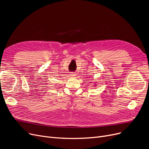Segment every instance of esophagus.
<instances>
[{
    "mask_svg": "<svg viewBox=\"0 0 149 149\" xmlns=\"http://www.w3.org/2000/svg\"><path fill=\"white\" fill-rule=\"evenodd\" d=\"M71 76H75L76 74H75L74 73H71Z\"/></svg>",
    "mask_w": 149,
    "mask_h": 149,
    "instance_id": "esophagus-1",
    "label": "esophagus"
}]
</instances>
